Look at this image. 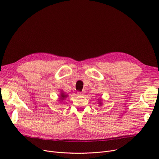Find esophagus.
Returning a JSON list of instances; mask_svg holds the SVG:
<instances>
[{
  "mask_svg": "<svg viewBox=\"0 0 159 159\" xmlns=\"http://www.w3.org/2000/svg\"><path fill=\"white\" fill-rule=\"evenodd\" d=\"M85 93V91H83V92H78V95H80V96H82V95H84V94Z\"/></svg>",
  "mask_w": 159,
  "mask_h": 159,
  "instance_id": "34e87169",
  "label": "esophagus"
}]
</instances>
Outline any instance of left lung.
<instances>
[{"label": "left lung", "instance_id": "1", "mask_svg": "<svg viewBox=\"0 0 159 159\" xmlns=\"http://www.w3.org/2000/svg\"><path fill=\"white\" fill-rule=\"evenodd\" d=\"M98 104H99V106H102V102L101 99H98Z\"/></svg>", "mask_w": 159, "mask_h": 159}]
</instances>
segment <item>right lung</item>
Segmentation results:
<instances>
[{
	"label": "right lung",
	"mask_w": 159,
	"mask_h": 159,
	"mask_svg": "<svg viewBox=\"0 0 159 159\" xmlns=\"http://www.w3.org/2000/svg\"><path fill=\"white\" fill-rule=\"evenodd\" d=\"M67 97H68V95L66 94V92H64L63 90H61L60 93L59 95V98H58L59 99H58V101H62L64 99H66Z\"/></svg>",
	"instance_id": "add662e5"
}]
</instances>
